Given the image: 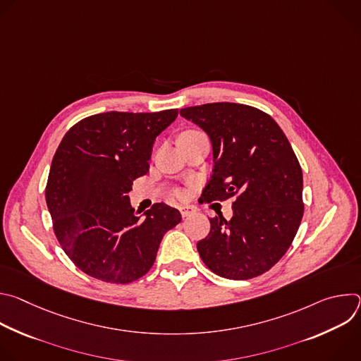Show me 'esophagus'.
<instances>
[{
  "label": "esophagus",
  "instance_id": "esophagus-1",
  "mask_svg": "<svg viewBox=\"0 0 361 361\" xmlns=\"http://www.w3.org/2000/svg\"><path fill=\"white\" fill-rule=\"evenodd\" d=\"M180 213L183 217H190L194 214V209L190 207V205H183V207H180Z\"/></svg>",
  "mask_w": 361,
  "mask_h": 361
}]
</instances>
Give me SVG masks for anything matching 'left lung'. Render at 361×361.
<instances>
[{"label":"left lung","instance_id":"8db88e82","mask_svg":"<svg viewBox=\"0 0 361 361\" xmlns=\"http://www.w3.org/2000/svg\"><path fill=\"white\" fill-rule=\"evenodd\" d=\"M180 114L212 141L214 167L201 197L235 200L231 220L212 219L209 235L197 243L201 260L230 280L266 273L291 245L304 213L302 173L286 134L269 114L235 102Z\"/></svg>","mask_w":361,"mask_h":361}]
</instances>
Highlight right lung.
<instances>
[{
    "instance_id": "add662e5",
    "label": "right lung",
    "mask_w": 361,
    "mask_h": 361,
    "mask_svg": "<svg viewBox=\"0 0 361 361\" xmlns=\"http://www.w3.org/2000/svg\"><path fill=\"white\" fill-rule=\"evenodd\" d=\"M177 116L178 110L95 114L60 142L45 201L63 250L85 274L116 284L138 280L156 262L164 234L181 221L164 202L141 219L127 195L148 173L154 141Z\"/></svg>"
}]
</instances>
